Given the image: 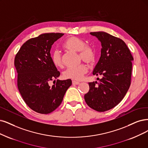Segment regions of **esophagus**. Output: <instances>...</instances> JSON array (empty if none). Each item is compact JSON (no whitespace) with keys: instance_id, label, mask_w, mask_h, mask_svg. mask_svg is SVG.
Here are the masks:
<instances>
[{"instance_id":"obj_1","label":"esophagus","mask_w":148,"mask_h":148,"mask_svg":"<svg viewBox=\"0 0 148 148\" xmlns=\"http://www.w3.org/2000/svg\"><path fill=\"white\" fill-rule=\"evenodd\" d=\"M73 83V85H79L80 83L79 82H77V81H75V80H73L72 82Z\"/></svg>"}]
</instances>
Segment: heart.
Returning a JSON list of instances; mask_svg holds the SVG:
<instances>
[{
  "label": "heart",
  "instance_id": "obj_1",
  "mask_svg": "<svg viewBox=\"0 0 148 148\" xmlns=\"http://www.w3.org/2000/svg\"><path fill=\"white\" fill-rule=\"evenodd\" d=\"M63 47L71 52H79L80 58L88 64H92L96 58V52L94 48L86 45L85 42L75 36H70L63 43ZM51 60L53 64L57 68H62L63 62L61 55L58 51H54L51 54ZM88 72V67L85 64H81L77 66L69 68L63 74L66 79L80 80L84 75Z\"/></svg>",
  "mask_w": 148,
  "mask_h": 148
}]
</instances>
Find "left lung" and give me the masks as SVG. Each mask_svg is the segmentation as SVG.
<instances>
[{
	"instance_id": "obj_1",
	"label": "left lung",
	"mask_w": 148,
	"mask_h": 148,
	"mask_svg": "<svg viewBox=\"0 0 148 148\" xmlns=\"http://www.w3.org/2000/svg\"><path fill=\"white\" fill-rule=\"evenodd\" d=\"M102 46L101 55L92 74L101 75L99 82H90L84 99L90 107L106 112L117 106L129 88L133 57L125 43L104 32H91Z\"/></svg>"
}]
</instances>
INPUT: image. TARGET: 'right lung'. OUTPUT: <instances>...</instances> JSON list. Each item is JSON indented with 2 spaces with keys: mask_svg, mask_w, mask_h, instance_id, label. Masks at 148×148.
I'll list each match as a JSON object with an SVG mask.
<instances>
[{
  "mask_svg": "<svg viewBox=\"0 0 148 148\" xmlns=\"http://www.w3.org/2000/svg\"><path fill=\"white\" fill-rule=\"evenodd\" d=\"M63 35L47 33L31 38L16 55L18 90L26 104L37 113L48 114L56 110L72 84L71 79H57L52 86L49 85L60 75L52 62L51 49Z\"/></svg>",
  "mask_w": 148,
  "mask_h": 148,
  "instance_id": "obj_1",
  "label": "right lung"
}]
</instances>
